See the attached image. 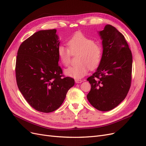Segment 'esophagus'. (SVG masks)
Listing matches in <instances>:
<instances>
[{
  "label": "esophagus",
  "instance_id": "34e87169",
  "mask_svg": "<svg viewBox=\"0 0 146 146\" xmlns=\"http://www.w3.org/2000/svg\"><path fill=\"white\" fill-rule=\"evenodd\" d=\"M75 82H76V83H81L83 82V80H75Z\"/></svg>",
  "mask_w": 146,
  "mask_h": 146
}]
</instances>
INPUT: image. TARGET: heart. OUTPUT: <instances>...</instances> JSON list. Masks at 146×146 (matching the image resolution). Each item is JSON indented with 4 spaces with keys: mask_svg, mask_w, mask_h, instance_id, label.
I'll list each match as a JSON object with an SVG mask.
<instances>
[{
    "mask_svg": "<svg viewBox=\"0 0 146 146\" xmlns=\"http://www.w3.org/2000/svg\"><path fill=\"white\" fill-rule=\"evenodd\" d=\"M69 48L60 45L57 53L60 61L68 66L70 61L72 54L78 53L76 65L65 69L66 76L79 79L87 74L89 69H96L100 63L102 57V47L95 42L92 38L81 32L75 33L68 41Z\"/></svg>",
    "mask_w": 146,
    "mask_h": 146,
    "instance_id": "heart-1",
    "label": "heart"
}]
</instances>
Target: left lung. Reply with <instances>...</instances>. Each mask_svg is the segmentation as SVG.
I'll list each match as a JSON object with an SVG mask.
<instances>
[{"label":"left lung","mask_w":146,"mask_h":146,"mask_svg":"<svg viewBox=\"0 0 146 146\" xmlns=\"http://www.w3.org/2000/svg\"><path fill=\"white\" fill-rule=\"evenodd\" d=\"M103 54L96 71L87 78L91 86L87 99L92 107L107 111L127 96L131 86L132 54L123 35L111 25L99 32Z\"/></svg>","instance_id":"obj_1"}]
</instances>
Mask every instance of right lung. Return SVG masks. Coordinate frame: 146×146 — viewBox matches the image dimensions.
I'll list each match as a JSON object with an SVG mask.
<instances>
[{
  "label": "right lung",
  "mask_w": 146,
  "mask_h": 146,
  "mask_svg": "<svg viewBox=\"0 0 146 146\" xmlns=\"http://www.w3.org/2000/svg\"><path fill=\"white\" fill-rule=\"evenodd\" d=\"M60 45L56 30H40L22 42L16 61L17 86L25 99L38 111L58 109L74 85V79L64 77L58 66Z\"/></svg>",
  "instance_id": "obj_1"
}]
</instances>
